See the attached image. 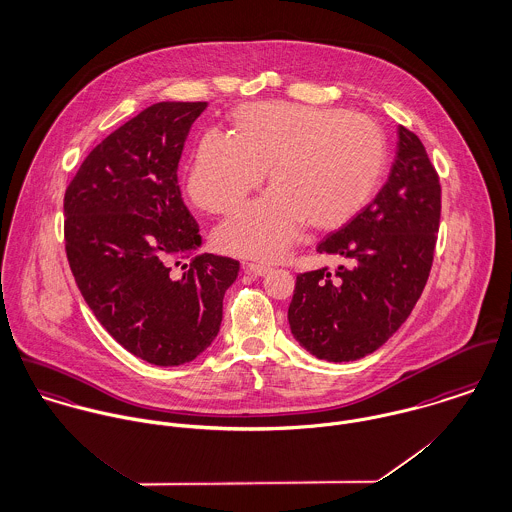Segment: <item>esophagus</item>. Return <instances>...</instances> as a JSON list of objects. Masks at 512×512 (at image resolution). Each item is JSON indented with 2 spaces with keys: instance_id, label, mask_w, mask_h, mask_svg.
Here are the masks:
<instances>
[{
  "instance_id": "obj_1",
  "label": "esophagus",
  "mask_w": 512,
  "mask_h": 512,
  "mask_svg": "<svg viewBox=\"0 0 512 512\" xmlns=\"http://www.w3.org/2000/svg\"><path fill=\"white\" fill-rule=\"evenodd\" d=\"M249 275H255V277H265L271 273V267L269 265H259V263H247L243 267Z\"/></svg>"
}]
</instances>
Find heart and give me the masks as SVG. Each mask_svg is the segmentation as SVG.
I'll return each instance as SVG.
<instances>
[{"label": "heart", "mask_w": 512, "mask_h": 512, "mask_svg": "<svg viewBox=\"0 0 512 512\" xmlns=\"http://www.w3.org/2000/svg\"><path fill=\"white\" fill-rule=\"evenodd\" d=\"M231 133H206L194 149L188 196L210 214L233 212L267 180L271 192L216 231L222 251L275 261L300 229H334L377 194L389 167L383 127L369 115L290 102L241 106Z\"/></svg>", "instance_id": "b5f03b06"}]
</instances>
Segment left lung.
<instances>
[{
    "label": "left lung",
    "mask_w": 512,
    "mask_h": 512,
    "mask_svg": "<svg viewBox=\"0 0 512 512\" xmlns=\"http://www.w3.org/2000/svg\"><path fill=\"white\" fill-rule=\"evenodd\" d=\"M442 188L422 141L398 127L385 186L318 251L340 265L296 277L288 324L294 340L326 361H355L389 340L418 302L434 259Z\"/></svg>",
    "instance_id": "left-lung-1"
}]
</instances>
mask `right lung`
Masks as SVG:
<instances>
[{"instance_id":"1","label":"right lung","mask_w":512,"mask_h":512,"mask_svg":"<svg viewBox=\"0 0 512 512\" xmlns=\"http://www.w3.org/2000/svg\"><path fill=\"white\" fill-rule=\"evenodd\" d=\"M206 102H161L135 115L84 159L64 194L66 257L86 304L119 345L147 363L196 359L216 340L224 294L239 273L202 253L182 202L178 161Z\"/></svg>"}]
</instances>
